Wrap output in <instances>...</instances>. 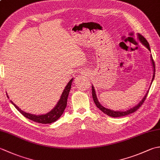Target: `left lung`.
<instances>
[{"label":"left lung","instance_id":"obj_1","mask_svg":"<svg viewBox=\"0 0 160 160\" xmlns=\"http://www.w3.org/2000/svg\"><path fill=\"white\" fill-rule=\"evenodd\" d=\"M137 36H138V38L139 41H140L144 46H145L146 47H147V48L148 49L149 52H151V49H150V47H149V44H148L147 40H146V38H144V37L142 36V35H140V33H138ZM151 64H152V70H153V75H152V78L151 83V84L152 82V81H153V80H154L155 74V62H154L153 60H152V58L151 55ZM91 86H92V96H93V99L94 102H95V104H96L97 107L99 108L100 110H101L102 111L103 113H104L105 114H107V115H108V116H111V117H113V118H118V117L125 116V115H129V114H131L132 113H133V112H135V111H136L138 109V108L141 107V105L144 103V102L146 100V98H147V96L148 93V91H149V89H150V87H151V86H150L148 90L147 91V93H146V95L144 96V98H142V100L140 102H139L138 104L135 105V107H132L131 108H129V109H128L127 111H114V110L110 109V108H107L106 107H104L99 102V101H98V100L96 93V91H95V89H94L93 86V85H91Z\"/></svg>","mask_w":160,"mask_h":160}]
</instances>
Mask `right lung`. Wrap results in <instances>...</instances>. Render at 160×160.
I'll use <instances>...</instances> for the list:
<instances>
[{"mask_svg": "<svg viewBox=\"0 0 160 160\" xmlns=\"http://www.w3.org/2000/svg\"><path fill=\"white\" fill-rule=\"evenodd\" d=\"M73 80V78H71L69 82H68L67 86L65 87V88H64L62 95H61L60 100H58V103L56 104V106L53 107L52 110H51L50 111L48 112V113H47L45 114L37 115L34 114L26 113V112L20 109L18 106H16V105L13 103L12 100H10V102H11L12 104L15 107L16 109L25 118H28L29 120H31L33 122H38V123L51 124L52 123V122H54L55 121L58 120L61 115H62L64 109H65V108L67 107V98H68V96H69V93L71 90V84H72ZM7 96H8V98H9V96H8V94H7Z\"/></svg>", "mask_w": 160, "mask_h": 160, "instance_id": "obj_1", "label": "right lung"}]
</instances>
